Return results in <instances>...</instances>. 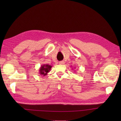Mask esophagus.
<instances>
[{
  "label": "esophagus",
  "instance_id": "obj_1",
  "mask_svg": "<svg viewBox=\"0 0 121 121\" xmlns=\"http://www.w3.org/2000/svg\"><path fill=\"white\" fill-rule=\"evenodd\" d=\"M59 63V65H64V64H65V62H64V61H60Z\"/></svg>",
  "mask_w": 121,
  "mask_h": 121
}]
</instances>
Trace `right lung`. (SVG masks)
<instances>
[{
  "label": "right lung",
  "instance_id": "right-lung-1",
  "mask_svg": "<svg viewBox=\"0 0 121 121\" xmlns=\"http://www.w3.org/2000/svg\"><path fill=\"white\" fill-rule=\"evenodd\" d=\"M52 66L49 65H41L39 68V72L42 76H46L47 75V73L49 72Z\"/></svg>",
  "mask_w": 121,
  "mask_h": 121
}]
</instances>
